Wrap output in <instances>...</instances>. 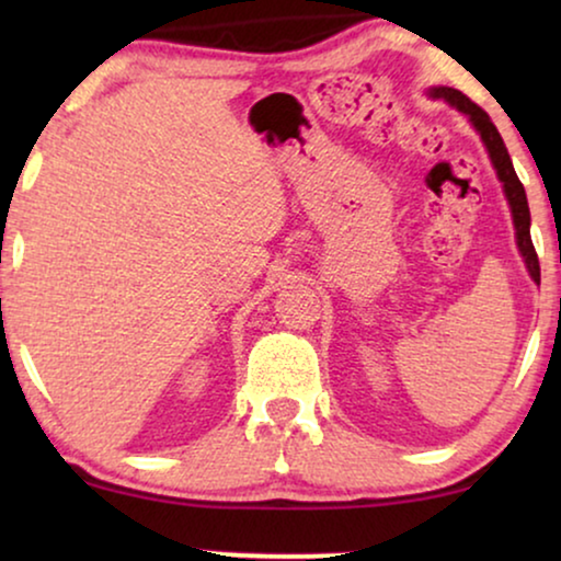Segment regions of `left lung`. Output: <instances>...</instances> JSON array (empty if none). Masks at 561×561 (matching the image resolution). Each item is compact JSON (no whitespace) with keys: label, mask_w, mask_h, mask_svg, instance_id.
<instances>
[{"label":"left lung","mask_w":561,"mask_h":561,"mask_svg":"<svg viewBox=\"0 0 561 561\" xmlns=\"http://www.w3.org/2000/svg\"><path fill=\"white\" fill-rule=\"evenodd\" d=\"M428 96L444 99V102L457 106L459 112H465L467 117H470L474 129L480 133L482 142H485V148H488V156L495 165L497 179H501V183H503L505 198H508V204H511V214H513V225H516V242H518L520 255H524V260H526V267H528V273H531V278L536 283H541L539 255H536L534 242H531V214H528L526 191H524V183L518 181L516 168H513V163H511V156H508V150H505L501 133H497L488 114L482 112L470 96H465L462 91L449 89V87H434V89H428Z\"/></svg>","instance_id":"8db88e82"}]
</instances>
